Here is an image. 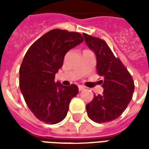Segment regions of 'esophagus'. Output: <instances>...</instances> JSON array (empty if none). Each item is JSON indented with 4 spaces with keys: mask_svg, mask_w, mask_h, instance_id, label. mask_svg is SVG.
<instances>
[{
    "mask_svg": "<svg viewBox=\"0 0 149 149\" xmlns=\"http://www.w3.org/2000/svg\"><path fill=\"white\" fill-rule=\"evenodd\" d=\"M78 88H79V91H83L85 89V87H84V86H82V85H79V86H78Z\"/></svg>",
    "mask_w": 149,
    "mask_h": 149,
    "instance_id": "1",
    "label": "esophagus"
}]
</instances>
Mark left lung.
Wrapping results in <instances>:
<instances>
[{
    "label": "left lung",
    "instance_id": "obj_1",
    "mask_svg": "<svg viewBox=\"0 0 149 149\" xmlns=\"http://www.w3.org/2000/svg\"><path fill=\"white\" fill-rule=\"evenodd\" d=\"M87 45L97 56V72L104 77L102 95L94 96L86 105L88 117L97 123L118 118L131 101L134 92L133 79L121 61L116 57L105 40L83 33Z\"/></svg>",
    "mask_w": 149,
    "mask_h": 149
}]
</instances>
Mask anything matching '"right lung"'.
Returning a JSON list of instances; mask_svg holds the SVG:
<instances>
[{"label": "right lung", "mask_w": 149, "mask_h": 149, "mask_svg": "<svg viewBox=\"0 0 149 149\" xmlns=\"http://www.w3.org/2000/svg\"><path fill=\"white\" fill-rule=\"evenodd\" d=\"M83 41L77 32L56 29L37 40L25 53L19 70V85L29 109L40 121L54 125L67 115L78 87L64 86L54 78L66 52Z\"/></svg>", "instance_id": "right-lung-1"}]
</instances>
